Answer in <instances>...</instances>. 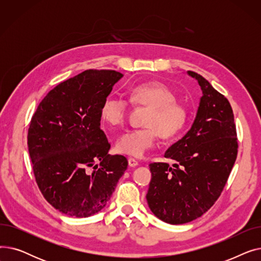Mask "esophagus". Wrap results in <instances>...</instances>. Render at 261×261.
<instances>
[{"label": "esophagus", "mask_w": 261, "mask_h": 261, "mask_svg": "<svg viewBox=\"0 0 261 261\" xmlns=\"http://www.w3.org/2000/svg\"><path fill=\"white\" fill-rule=\"evenodd\" d=\"M128 164H129V166H130V167H136V166L139 165L138 161L134 160V159H132V158L128 159Z\"/></svg>", "instance_id": "34e87169"}]
</instances>
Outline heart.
I'll return each instance as SVG.
<instances>
[{
	"label": "heart",
	"instance_id": "1",
	"mask_svg": "<svg viewBox=\"0 0 261 261\" xmlns=\"http://www.w3.org/2000/svg\"><path fill=\"white\" fill-rule=\"evenodd\" d=\"M175 91L163 81L143 82L130 90V101L149 108L144 123L146 127L123 132L116 141V150L121 154L142 158L152 149L159 134L172 139L186 126L187 107L176 100ZM129 101L117 94H109L100 107V118L110 126H119L126 120Z\"/></svg>",
	"mask_w": 261,
	"mask_h": 261
}]
</instances>
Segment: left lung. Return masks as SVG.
<instances>
[{"mask_svg":"<svg viewBox=\"0 0 261 261\" xmlns=\"http://www.w3.org/2000/svg\"><path fill=\"white\" fill-rule=\"evenodd\" d=\"M202 97L196 119L183 139L165 152L176 161L151 163L146 196L150 210L162 221L183 224L206 213L220 197L238 153L234 113L224 95L196 72Z\"/></svg>","mask_w":261,"mask_h":261,"instance_id":"1","label":"left lung"}]
</instances>
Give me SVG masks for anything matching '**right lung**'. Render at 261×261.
I'll return each mask as SVG.
<instances>
[{"mask_svg": "<svg viewBox=\"0 0 261 261\" xmlns=\"http://www.w3.org/2000/svg\"><path fill=\"white\" fill-rule=\"evenodd\" d=\"M121 77L112 70H87L60 82L30 122L27 145L37 185L66 216L101 211L127 169L125 156L109 154L111 145L100 129L101 103Z\"/></svg>", "mask_w": 261, "mask_h": 261, "instance_id": "right-lung-1", "label": "right lung"}]
</instances>
